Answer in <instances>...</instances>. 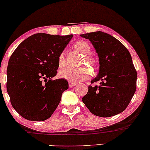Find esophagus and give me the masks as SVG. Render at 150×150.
I'll return each instance as SVG.
<instances>
[{
  "mask_svg": "<svg viewBox=\"0 0 150 150\" xmlns=\"http://www.w3.org/2000/svg\"><path fill=\"white\" fill-rule=\"evenodd\" d=\"M69 87H75V85H77V83H75V82H69Z\"/></svg>",
  "mask_w": 150,
  "mask_h": 150,
  "instance_id": "esophagus-1",
  "label": "esophagus"
}]
</instances>
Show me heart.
I'll list each match as a JSON object with an SVG mask.
<instances>
[{
  "label": "heart",
  "mask_w": 150,
  "mask_h": 150,
  "mask_svg": "<svg viewBox=\"0 0 150 150\" xmlns=\"http://www.w3.org/2000/svg\"><path fill=\"white\" fill-rule=\"evenodd\" d=\"M74 49L84 55L83 58L82 59V63H87L92 66H94L97 64V60L95 57L90 54L91 46L87 42L85 41H78L74 44ZM58 66L60 68L64 67L65 65V55L61 53L58 58ZM92 75V70L87 66L80 67L78 68H65L58 72V76L61 78L65 79L70 82H81L89 78Z\"/></svg>",
  "instance_id": "obj_1"
}]
</instances>
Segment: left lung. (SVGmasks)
Returning <instances> with one entry per match:
<instances>
[{"label":"left lung","instance_id":"1","mask_svg":"<svg viewBox=\"0 0 150 150\" xmlns=\"http://www.w3.org/2000/svg\"><path fill=\"white\" fill-rule=\"evenodd\" d=\"M89 39L99 56V70L91 81L82 102L91 113L110 117L123 112L136 90L137 72L128 50L118 39L103 32L80 34Z\"/></svg>","mask_w":150,"mask_h":150}]
</instances>
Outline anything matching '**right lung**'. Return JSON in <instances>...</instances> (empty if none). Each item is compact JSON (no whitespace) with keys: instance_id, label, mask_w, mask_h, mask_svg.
I'll list each match as a JSON object with an SVG mask.
<instances>
[{"instance_id":"right-lung-1","label":"right lung","mask_w":150,"mask_h":150,"mask_svg":"<svg viewBox=\"0 0 150 150\" xmlns=\"http://www.w3.org/2000/svg\"><path fill=\"white\" fill-rule=\"evenodd\" d=\"M72 37V34H33L10 56L7 91L13 107L25 119L43 121L49 118L59 104L63 92L69 87L64 79L51 78L57 74L58 56Z\"/></svg>"}]
</instances>
